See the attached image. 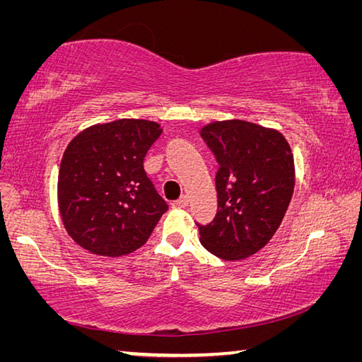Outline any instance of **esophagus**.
Wrapping results in <instances>:
<instances>
[{
    "instance_id": "1",
    "label": "esophagus",
    "mask_w": 362,
    "mask_h": 362,
    "mask_svg": "<svg viewBox=\"0 0 362 362\" xmlns=\"http://www.w3.org/2000/svg\"><path fill=\"white\" fill-rule=\"evenodd\" d=\"M188 203H189L188 196H187V194H183V196H180L179 199L174 201L173 206H174V207H187V206H188Z\"/></svg>"
}]
</instances>
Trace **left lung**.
I'll return each mask as SVG.
<instances>
[{
    "mask_svg": "<svg viewBox=\"0 0 362 362\" xmlns=\"http://www.w3.org/2000/svg\"><path fill=\"white\" fill-rule=\"evenodd\" d=\"M201 137L218 163L217 214L198 223L201 244L218 259L243 260L272 240L289 207L291 146L281 132L241 119L207 124Z\"/></svg>",
    "mask_w": 362,
    "mask_h": 362,
    "instance_id": "obj_1",
    "label": "left lung"
}]
</instances>
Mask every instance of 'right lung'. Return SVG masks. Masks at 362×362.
Here are the masks:
<instances>
[{
    "label": "right lung",
    "instance_id": "1",
    "mask_svg": "<svg viewBox=\"0 0 362 362\" xmlns=\"http://www.w3.org/2000/svg\"><path fill=\"white\" fill-rule=\"evenodd\" d=\"M158 122L118 119L71 140L59 170V209L69 235L89 252L121 257L142 247L168 203L144 169L161 136Z\"/></svg>",
    "mask_w": 362,
    "mask_h": 362
}]
</instances>
